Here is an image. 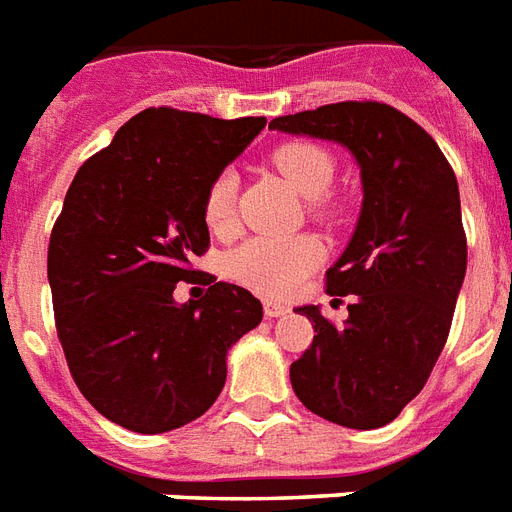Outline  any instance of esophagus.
Masks as SVG:
<instances>
[{
	"label": "esophagus",
	"instance_id": "esophagus-1",
	"mask_svg": "<svg viewBox=\"0 0 512 512\" xmlns=\"http://www.w3.org/2000/svg\"><path fill=\"white\" fill-rule=\"evenodd\" d=\"M288 312H290L288 304H280V301H272V298H267V301H264V314H267V317H272V320H275V317H282V314H288Z\"/></svg>",
	"mask_w": 512,
	"mask_h": 512
}]
</instances>
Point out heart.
Listing matches in <instances>:
<instances>
[{"label": "heart", "mask_w": 512, "mask_h": 512, "mask_svg": "<svg viewBox=\"0 0 512 512\" xmlns=\"http://www.w3.org/2000/svg\"><path fill=\"white\" fill-rule=\"evenodd\" d=\"M269 161L288 179L301 198L312 200L314 214L327 216L330 206L320 198L335 174L333 155L314 142H282L272 150ZM237 177L232 171L216 174L203 200V216L208 230L227 235L235 227ZM320 259V248L312 237H251L248 243L227 256V272L232 280L264 296H288L304 275Z\"/></svg>", "instance_id": "b5f03b06"}]
</instances>
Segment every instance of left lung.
<instances>
[{
	"mask_svg": "<svg viewBox=\"0 0 512 512\" xmlns=\"http://www.w3.org/2000/svg\"><path fill=\"white\" fill-rule=\"evenodd\" d=\"M269 129L338 142L362 177V211L349 245L327 269V293L351 296L333 325L298 306L312 346L290 365L293 391L314 415L370 431L423 391L465 280L460 190L439 145L383 102H335L275 118Z\"/></svg>",
	"mask_w": 512,
	"mask_h": 512,
	"instance_id": "1",
	"label": "left lung"
}]
</instances>
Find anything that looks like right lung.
I'll list each match as a JSON object with an SVG mask.
<instances>
[{
    "label": "right lung",
    "instance_id": "obj_1",
    "mask_svg": "<svg viewBox=\"0 0 512 512\" xmlns=\"http://www.w3.org/2000/svg\"><path fill=\"white\" fill-rule=\"evenodd\" d=\"M264 126L147 108L68 187L47 253L57 338L87 402L129 431L200 418L222 394L227 351L264 317L230 282L174 301L208 248V185Z\"/></svg>",
    "mask_w": 512,
    "mask_h": 512
}]
</instances>
